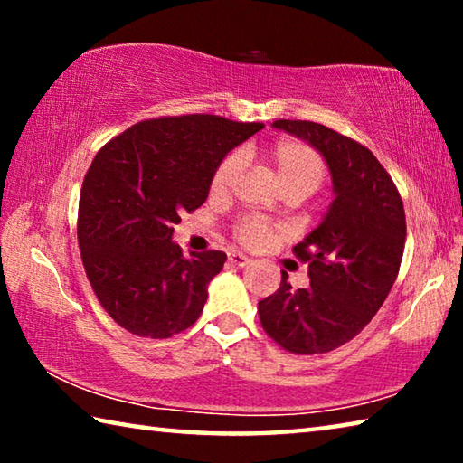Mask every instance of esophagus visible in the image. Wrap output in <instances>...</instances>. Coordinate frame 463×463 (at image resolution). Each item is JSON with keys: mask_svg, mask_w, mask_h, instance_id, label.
Instances as JSON below:
<instances>
[{"mask_svg": "<svg viewBox=\"0 0 463 463\" xmlns=\"http://www.w3.org/2000/svg\"><path fill=\"white\" fill-rule=\"evenodd\" d=\"M229 261L234 265V268H245V265L250 263L249 257L242 255V253H231L229 255Z\"/></svg>", "mask_w": 463, "mask_h": 463, "instance_id": "obj_1", "label": "esophagus"}]
</instances>
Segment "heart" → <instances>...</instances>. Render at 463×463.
<instances>
[{"label": "heart", "instance_id": "heart-1", "mask_svg": "<svg viewBox=\"0 0 463 463\" xmlns=\"http://www.w3.org/2000/svg\"><path fill=\"white\" fill-rule=\"evenodd\" d=\"M265 165L276 177L281 192H296L302 194L304 198L312 192L318 190V185L325 179V161L315 148L300 143V140H279L273 146H269L263 155ZM239 156L229 155L226 159L218 163L213 177H210V194L213 195H224L231 190L232 184L237 182L239 175ZM237 239L245 247H261L269 241L271 231L268 224L253 218H247L237 224L234 229Z\"/></svg>", "mask_w": 463, "mask_h": 463}]
</instances>
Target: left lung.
Listing matches in <instances>:
<instances>
[{
    "mask_svg": "<svg viewBox=\"0 0 463 463\" xmlns=\"http://www.w3.org/2000/svg\"><path fill=\"white\" fill-rule=\"evenodd\" d=\"M273 128L307 140L323 155L335 198L294 253L308 261V288L281 271L276 294L260 302L273 341L300 355L326 354L354 339L386 300L401 269L406 218L394 182L370 148L323 124L276 120Z\"/></svg>",
    "mask_w": 463,
    "mask_h": 463,
    "instance_id": "left-lung-1",
    "label": "left lung"
}]
</instances>
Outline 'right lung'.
<instances>
[{"label":"right lung","mask_w":463,"mask_h":463,"mask_svg":"<svg viewBox=\"0 0 463 463\" xmlns=\"http://www.w3.org/2000/svg\"><path fill=\"white\" fill-rule=\"evenodd\" d=\"M261 128L210 114L145 120L91 161L77 239L99 304L128 333L167 339L202 315L226 253L185 257L174 224L206 202L218 163Z\"/></svg>","instance_id":"add662e5"}]
</instances>
